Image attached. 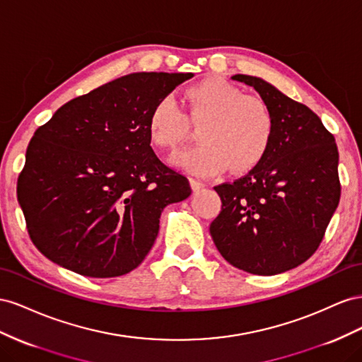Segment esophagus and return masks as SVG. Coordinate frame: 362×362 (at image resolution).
I'll return each mask as SVG.
<instances>
[{
  "mask_svg": "<svg viewBox=\"0 0 362 362\" xmlns=\"http://www.w3.org/2000/svg\"><path fill=\"white\" fill-rule=\"evenodd\" d=\"M189 183H191V188H192V191H200L202 188H204V183H203V182H200V180L191 179V180H189Z\"/></svg>",
  "mask_w": 362,
  "mask_h": 362,
  "instance_id": "esophagus-1",
  "label": "esophagus"
}]
</instances>
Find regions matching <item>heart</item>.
Returning <instances> with one entry per match:
<instances>
[{
  "label": "heart",
  "mask_w": 362,
  "mask_h": 362,
  "mask_svg": "<svg viewBox=\"0 0 362 362\" xmlns=\"http://www.w3.org/2000/svg\"><path fill=\"white\" fill-rule=\"evenodd\" d=\"M194 118L208 117L199 130L197 146L174 151L173 167L200 177L218 174L227 165L240 173L250 170L267 154L274 135V117L261 98L249 97L223 78H206L187 90ZM148 138L154 147L168 150L187 133V115L171 95L150 110Z\"/></svg>",
  "instance_id": "heart-1"
}]
</instances>
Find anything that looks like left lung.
Masks as SVG:
<instances>
[{
  "label": "left lung",
  "instance_id": "1",
  "mask_svg": "<svg viewBox=\"0 0 362 362\" xmlns=\"http://www.w3.org/2000/svg\"><path fill=\"white\" fill-rule=\"evenodd\" d=\"M274 117L267 154L244 177L214 189L221 212L211 236L224 259L247 273L273 276L309 259L339 203L338 148L322 119L261 77L236 74Z\"/></svg>",
  "mask_w": 362,
  "mask_h": 362
}]
</instances>
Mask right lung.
<instances>
[{"mask_svg": "<svg viewBox=\"0 0 362 362\" xmlns=\"http://www.w3.org/2000/svg\"><path fill=\"white\" fill-rule=\"evenodd\" d=\"M192 72H133L68 101L28 144L18 202L37 250L89 277L146 259L165 206L191 195L154 154L151 107Z\"/></svg>", "mask_w": 362, "mask_h": 362, "instance_id": "right-lung-1", "label": "right lung"}]
</instances>
